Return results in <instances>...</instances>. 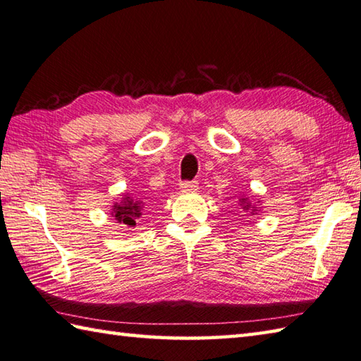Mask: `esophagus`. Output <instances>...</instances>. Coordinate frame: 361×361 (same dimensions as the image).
<instances>
[{
    "label": "esophagus",
    "instance_id": "1",
    "mask_svg": "<svg viewBox=\"0 0 361 361\" xmlns=\"http://www.w3.org/2000/svg\"><path fill=\"white\" fill-rule=\"evenodd\" d=\"M180 188L183 190H197L199 189V185H197V181H181Z\"/></svg>",
    "mask_w": 361,
    "mask_h": 361
}]
</instances>
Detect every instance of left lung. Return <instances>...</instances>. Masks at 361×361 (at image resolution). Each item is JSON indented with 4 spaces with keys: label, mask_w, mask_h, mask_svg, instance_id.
<instances>
[{
    "label": "left lung",
    "mask_w": 361,
    "mask_h": 361,
    "mask_svg": "<svg viewBox=\"0 0 361 361\" xmlns=\"http://www.w3.org/2000/svg\"><path fill=\"white\" fill-rule=\"evenodd\" d=\"M243 202H244V208H247V209H249V208L252 207V204H249V203H247V202H245V199H243Z\"/></svg>",
    "instance_id": "8db88e82"
}]
</instances>
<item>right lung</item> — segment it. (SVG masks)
I'll use <instances>...</instances> for the list:
<instances>
[{
    "label": "right lung",
    "instance_id": "1",
    "mask_svg": "<svg viewBox=\"0 0 361 361\" xmlns=\"http://www.w3.org/2000/svg\"><path fill=\"white\" fill-rule=\"evenodd\" d=\"M142 202L137 199H131V197H123V200L114 204V216L116 221L120 225H128L134 227L136 225V219L140 217V211H142Z\"/></svg>",
    "mask_w": 361,
    "mask_h": 361
}]
</instances>
